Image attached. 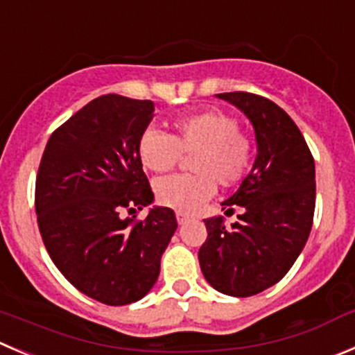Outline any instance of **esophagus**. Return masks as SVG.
I'll return each instance as SVG.
<instances>
[{"instance_id": "obj_1", "label": "esophagus", "mask_w": 355, "mask_h": 355, "mask_svg": "<svg viewBox=\"0 0 355 355\" xmlns=\"http://www.w3.org/2000/svg\"><path fill=\"white\" fill-rule=\"evenodd\" d=\"M177 220H178V224L187 223V220H189V215L184 214V211H177Z\"/></svg>"}]
</instances>
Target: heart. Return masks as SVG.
Segmentation results:
<instances>
[{"label":"heart","mask_w":355,"mask_h":355,"mask_svg":"<svg viewBox=\"0 0 355 355\" xmlns=\"http://www.w3.org/2000/svg\"><path fill=\"white\" fill-rule=\"evenodd\" d=\"M191 154L194 173L159 178L154 185L161 205L177 211H194L214 196L215 187H233L250 170L254 145L240 131V122L220 110H201L171 122V135L148 128L138 141V155L147 170L166 173Z\"/></svg>","instance_id":"b5f03b06"}]
</instances>
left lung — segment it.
<instances>
[{
  "mask_svg": "<svg viewBox=\"0 0 355 355\" xmlns=\"http://www.w3.org/2000/svg\"><path fill=\"white\" fill-rule=\"evenodd\" d=\"M215 96L252 122L257 155L223 203L226 214L240 210L238 223L205 218L208 238L198 259L214 289L247 297L280 282L303 250L315 210V164L297 125L273 101L240 91Z\"/></svg>",
  "mask_w": 355,
  "mask_h": 355,
  "instance_id": "1",
  "label": "left lung"
}]
</instances>
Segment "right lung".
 <instances>
[{
	"label": "right lung",
	"mask_w": 355,
	"mask_h": 355,
	"mask_svg": "<svg viewBox=\"0 0 355 355\" xmlns=\"http://www.w3.org/2000/svg\"><path fill=\"white\" fill-rule=\"evenodd\" d=\"M152 117L150 99H92L52 132L36 177L49 256L69 284L110 306L135 303L154 287L177 231L171 208L152 207L141 220L131 215L154 201L138 155Z\"/></svg>",
	"instance_id": "right-lung-1"
}]
</instances>
